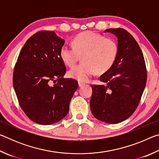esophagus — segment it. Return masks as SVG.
<instances>
[{
	"mask_svg": "<svg viewBox=\"0 0 159 159\" xmlns=\"http://www.w3.org/2000/svg\"><path fill=\"white\" fill-rule=\"evenodd\" d=\"M85 85V83H83L82 82H79V87H82V86Z\"/></svg>",
	"mask_w": 159,
	"mask_h": 159,
	"instance_id": "obj_1",
	"label": "esophagus"
}]
</instances>
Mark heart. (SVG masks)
Segmentation results:
<instances>
[{
  "instance_id": "obj_1",
  "label": "heart",
  "mask_w": 159,
  "mask_h": 159,
  "mask_svg": "<svg viewBox=\"0 0 159 159\" xmlns=\"http://www.w3.org/2000/svg\"><path fill=\"white\" fill-rule=\"evenodd\" d=\"M74 46L64 44L60 55L67 66H74L83 56V63L70 69L68 75L71 79L85 82L96 73L104 74L111 68L116 60L118 46L116 41L93 31L78 34L73 41Z\"/></svg>"
}]
</instances>
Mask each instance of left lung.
I'll use <instances>...</instances> for the list:
<instances>
[{
    "label": "left lung",
    "instance_id": "8db88e82",
    "mask_svg": "<svg viewBox=\"0 0 159 159\" xmlns=\"http://www.w3.org/2000/svg\"><path fill=\"white\" fill-rule=\"evenodd\" d=\"M114 34L118 52L115 63L99 78L106 85H93L90 99L92 114L97 119L116 124L133 114L147 83L143 54L133 36L123 29H108Z\"/></svg>",
    "mask_w": 159,
    "mask_h": 159
}]
</instances>
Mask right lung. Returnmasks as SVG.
<instances>
[{
    "instance_id": "1",
    "label": "right lung",
    "mask_w": 159,
    "mask_h": 159,
    "mask_svg": "<svg viewBox=\"0 0 159 159\" xmlns=\"http://www.w3.org/2000/svg\"><path fill=\"white\" fill-rule=\"evenodd\" d=\"M64 44L54 31L37 32L26 41L15 64L13 86L19 103L39 124H53L65 117L79 87L76 80L63 78L66 66L60 51Z\"/></svg>"
}]
</instances>
